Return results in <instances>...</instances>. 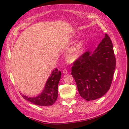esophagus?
Segmentation results:
<instances>
[{
  "mask_svg": "<svg viewBox=\"0 0 129 129\" xmlns=\"http://www.w3.org/2000/svg\"><path fill=\"white\" fill-rule=\"evenodd\" d=\"M67 73H68V71H67V70L66 69H64L63 70V73L64 74H67Z\"/></svg>",
  "mask_w": 129,
  "mask_h": 129,
  "instance_id": "esophagus-1",
  "label": "esophagus"
}]
</instances>
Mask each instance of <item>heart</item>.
Returning <instances> with one entry per match:
<instances>
[{
  "label": "heart",
  "mask_w": 129,
  "mask_h": 129,
  "mask_svg": "<svg viewBox=\"0 0 129 129\" xmlns=\"http://www.w3.org/2000/svg\"><path fill=\"white\" fill-rule=\"evenodd\" d=\"M84 45V42L83 40H81L78 42H77L73 48V53L75 54L76 55H80L83 50Z\"/></svg>",
  "instance_id": "1"
}]
</instances>
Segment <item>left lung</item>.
Returning a JSON list of instances; mask_svg holds the SVG:
<instances>
[{"label": "left lung", "instance_id": "8db88e82", "mask_svg": "<svg viewBox=\"0 0 129 129\" xmlns=\"http://www.w3.org/2000/svg\"><path fill=\"white\" fill-rule=\"evenodd\" d=\"M73 63L71 74L80 96L87 101L102 97L110 88L116 63L110 37L105 34L94 51L83 53Z\"/></svg>", "mask_w": 129, "mask_h": 129}]
</instances>
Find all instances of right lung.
<instances>
[{"label": "right lung", "mask_w": 129, "mask_h": 129, "mask_svg": "<svg viewBox=\"0 0 129 129\" xmlns=\"http://www.w3.org/2000/svg\"><path fill=\"white\" fill-rule=\"evenodd\" d=\"M61 76V72L56 68L48 78L45 89L40 95L36 97H28L24 95H22V97L26 100L36 105L40 106L53 105L57 98L58 84Z\"/></svg>", "instance_id": "obj_1"}]
</instances>
